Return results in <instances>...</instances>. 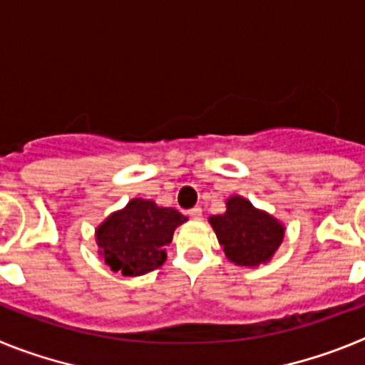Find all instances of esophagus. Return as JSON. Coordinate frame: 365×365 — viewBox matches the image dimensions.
I'll return each instance as SVG.
<instances>
[{"instance_id":"obj_1","label":"esophagus","mask_w":365,"mask_h":365,"mask_svg":"<svg viewBox=\"0 0 365 365\" xmlns=\"http://www.w3.org/2000/svg\"><path fill=\"white\" fill-rule=\"evenodd\" d=\"M188 215L192 219H201L202 217V210H201V208H199V206H195V208L188 210Z\"/></svg>"}]
</instances>
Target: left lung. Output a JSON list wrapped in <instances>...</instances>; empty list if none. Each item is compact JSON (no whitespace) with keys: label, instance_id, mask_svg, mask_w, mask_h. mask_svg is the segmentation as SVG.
Instances as JSON below:
<instances>
[{"label":"left lung","instance_id":"obj_1","mask_svg":"<svg viewBox=\"0 0 365 365\" xmlns=\"http://www.w3.org/2000/svg\"><path fill=\"white\" fill-rule=\"evenodd\" d=\"M208 221L225 256L240 267H257L270 261L285 235V227L278 219L254 208L241 195L228 197L227 212L212 215Z\"/></svg>","mask_w":365,"mask_h":365}]
</instances>
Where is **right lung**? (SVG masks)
<instances>
[{
	"label": "right lung",
	"mask_w": 365,
	"mask_h": 365,
	"mask_svg": "<svg viewBox=\"0 0 365 365\" xmlns=\"http://www.w3.org/2000/svg\"><path fill=\"white\" fill-rule=\"evenodd\" d=\"M185 221V215L175 208L157 206L140 197L131 199L96 228L98 252L113 272L143 276L166 261V247L172 243L175 228Z\"/></svg>",
	"instance_id": "right-lung-1"
}]
</instances>
